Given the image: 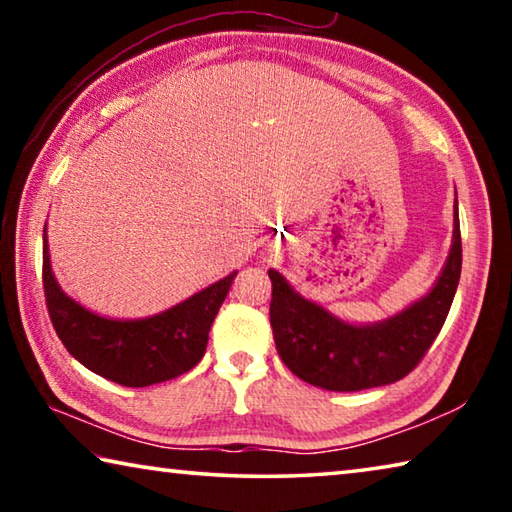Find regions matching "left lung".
Masks as SVG:
<instances>
[{"label": "left lung", "instance_id": "1", "mask_svg": "<svg viewBox=\"0 0 512 512\" xmlns=\"http://www.w3.org/2000/svg\"><path fill=\"white\" fill-rule=\"evenodd\" d=\"M461 223L454 205V237L447 262L429 293L377 323H348L291 287L268 268L273 282L271 327L287 368L325 391H363L402 379L431 348L461 280Z\"/></svg>", "mask_w": 512, "mask_h": 512}]
</instances>
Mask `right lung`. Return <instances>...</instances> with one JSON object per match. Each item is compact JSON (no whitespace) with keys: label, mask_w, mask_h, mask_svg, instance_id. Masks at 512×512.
<instances>
[{"label":"right lung","mask_w":512,"mask_h":512,"mask_svg":"<svg viewBox=\"0 0 512 512\" xmlns=\"http://www.w3.org/2000/svg\"><path fill=\"white\" fill-rule=\"evenodd\" d=\"M235 277L237 271H232L160 314L108 318L60 289L51 271L47 225L42 235V284L58 339L85 368L121 386L160 384L192 370L203 359L207 334Z\"/></svg>","instance_id":"add662e5"}]
</instances>
